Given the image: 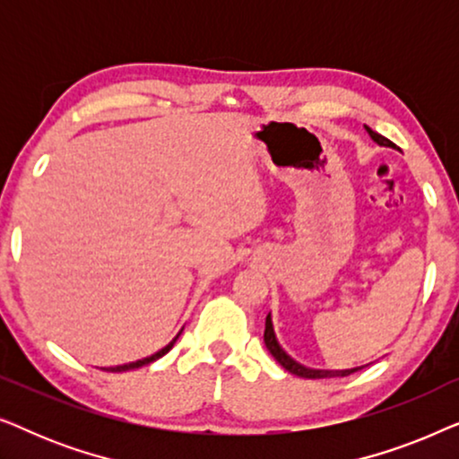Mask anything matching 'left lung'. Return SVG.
I'll return each instance as SVG.
<instances>
[{
	"mask_svg": "<svg viewBox=\"0 0 459 459\" xmlns=\"http://www.w3.org/2000/svg\"><path fill=\"white\" fill-rule=\"evenodd\" d=\"M366 129H368L369 137H372V140H374L376 143H380V146H391V148H394V143H393L391 140H386L385 135L376 134V131H372L369 127H366ZM263 338H265V344H267L269 353H272V355L275 357V359H278L280 366L286 368L290 374H297V376H300V378H325V376H334V372H325V369H309V368L300 366V363L294 361L290 355H286V351L280 347L278 338H275L273 324H272V317H269V316H267V319H265V334H263ZM357 369H359V368L344 369V372H336V376H349V374L357 372Z\"/></svg>",
	"mask_w": 459,
	"mask_h": 459,
	"instance_id": "obj_1",
	"label": "left lung"
}]
</instances>
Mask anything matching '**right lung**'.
Instances as JSON below:
<instances>
[{"label": "right lung", "mask_w": 459, "mask_h": 459, "mask_svg": "<svg viewBox=\"0 0 459 459\" xmlns=\"http://www.w3.org/2000/svg\"><path fill=\"white\" fill-rule=\"evenodd\" d=\"M181 334V332H179ZM179 334L173 338L171 342L167 344L165 349H160L159 353H154V355H150V357H146V359H140V361H134V363H125V366H117V368H108V372H127V369H135V368H142V366H148V363H152V361H156L159 359V357H162L165 353H169V351H171V347L175 344V341H178L179 338Z\"/></svg>", "instance_id": "obj_1"}]
</instances>
